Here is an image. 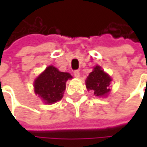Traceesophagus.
<instances>
[{"instance_id":"1","label":"esophagus","mask_w":147,"mask_h":147,"mask_svg":"<svg viewBox=\"0 0 147 147\" xmlns=\"http://www.w3.org/2000/svg\"><path fill=\"white\" fill-rule=\"evenodd\" d=\"M74 77H76V78H79V76H80V72L78 70H75L74 72Z\"/></svg>"}]
</instances>
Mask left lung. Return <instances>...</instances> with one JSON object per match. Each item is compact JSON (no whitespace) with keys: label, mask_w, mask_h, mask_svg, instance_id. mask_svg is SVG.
Returning a JSON list of instances; mask_svg holds the SVG:
<instances>
[{"label":"left lung","mask_w":147,"mask_h":147,"mask_svg":"<svg viewBox=\"0 0 147 147\" xmlns=\"http://www.w3.org/2000/svg\"><path fill=\"white\" fill-rule=\"evenodd\" d=\"M110 82V77L100 66H96L93 71L88 75L86 80V87L88 90H92L96 96H104L110 91L109 88Z\"/></svg>","instance_id":"1"}]
</instances>
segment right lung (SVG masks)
Wrapping results in <instances>:
<instances>
[{"instance_id":"right-lung-1","label":"right lung","mask_w":147,"mask_h":147,"mask_svg":"<svg viewBox=\"0 0 147 147\" xmlns=\"http://www.w3.org/2000/svg\"><path fill=\"white\" fill-rule=\"evenodd\" d=\"M70 78L72 76L69 73L59 72L54 66H49L35 80V93L46 104H53L62 99L66 81Z\"/></svg>"}]
</instances>
